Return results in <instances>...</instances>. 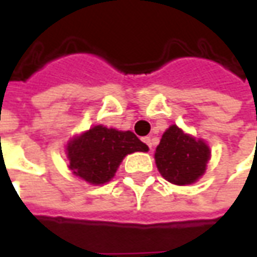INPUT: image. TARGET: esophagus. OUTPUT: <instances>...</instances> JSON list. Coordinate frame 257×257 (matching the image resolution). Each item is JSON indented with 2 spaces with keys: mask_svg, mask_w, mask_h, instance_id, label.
I'll list each match as a JSON object with an SVG mask.
<instances>
[{
  "mask_svg": "<svg viewBox=\"0 0 257 257\" xmlns=\"http://www.w3.org/2000/svg\"><path fill=\"white\" fill-rule=\"evenodd\" d=\"M143 142L151 149V146H153V140H151V138H143Z\"/></svg>",
  "mask_w": 257,
  "mask_h": 257,
  "instance_id": "esophagus-1",
  "label": "esophagus"
}]
</instances>
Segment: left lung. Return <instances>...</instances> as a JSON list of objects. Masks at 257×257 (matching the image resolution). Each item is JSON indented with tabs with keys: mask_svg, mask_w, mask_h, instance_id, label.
I'll list each match as a JSON object with an SVG mask.
<instances>
[{
	"mask_svg": "<svg viewBox=\"0 0 257 257\" xmlns=\"http://www.w3.org/2000/svg\"><path fill=\"white\" fill-rule=\"evenodd\" d=\"M156 165L169 183L187 186L204 176L210 149L204 139H195L178 125H171L157 146Z\"/></svg>",
	"mask_w": 257,
	"mask_h": 257,
	"instance_id": "8db88e82",
	"label": "left lung"
}]
</instances>
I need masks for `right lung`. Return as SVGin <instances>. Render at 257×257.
<instances>
[{
	"label": "right lung",
	"mask_w": 257,
	"mask_h": 257,
	"mask_svg": "<svg viewBox=\"0 0 257 257\" xmlns=\"http://www.w3.org/2000/svg\"><path fill=\"white\" fill-rule=\"evenodd\" d=\"M136 151H149V147L134 132L104 125L92 126L66 145L68 169L95 186L110 182L123 158Z\"/></svg>",
	"instance_id": "obj_1"
}]
</instances>
